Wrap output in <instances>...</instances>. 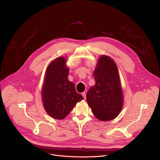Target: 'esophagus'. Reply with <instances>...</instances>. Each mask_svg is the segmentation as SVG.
Returning a JSON list of instances; mask_svg holds the SVG:
<instances>
[{"instance_id":"34e87169","label":"esophagus","mask_w":160,"mask_h":160,"mask_svg":"<svg viewBox=\"0 0 160 160\" xmlns=\"http://www.w3.org/2000/svg\"><path fill=\"white\" fill-rule=\"evenodd\" d=\"M82 95L83 96V97L84 99H86V93H85V92H82Z\"/></svg>"}]
</instances>
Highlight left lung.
Listing matches in <instances>:
<instances>
[{
	"label": "left lung",
	"mask_w": 160,
	"mask_h": 160,
	"mask_svg": "<svg viewBox=\"0 0 160 160\" xmlns=\"http://www.w3.org/2000/svg\"><path fill=\"white\" fill-rule=\"evenodd\" d=\"M96 81L87 93V101L101 121L116 118L122 108L123 95L116 64L109 57H100L94 72Z\"/></svg>",
	"instance_id": "left-lung-1"
}]
</instances>
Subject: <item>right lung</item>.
Returning a JSON list of instances; mask_svg holds the SVG:
<instances>
[{
  "label": "right lung",
  "instance_id": "add662e5",
  "mask_svg": "<svg viewBox=\"0 0 160 160\" xmlns=\"http://www.w3.org/2000/svg\"><path fill=\"white\" fill-rule=\"evenodd\" d=\"M66 60L61 57L54 59L47 68L42 88V101L45 111L53 118L61 120L83 99L77 93L75 85L68 80Z\"/></svg>",
  "mask_w": 160,
  "mask_h": 160
}]
</instances>
